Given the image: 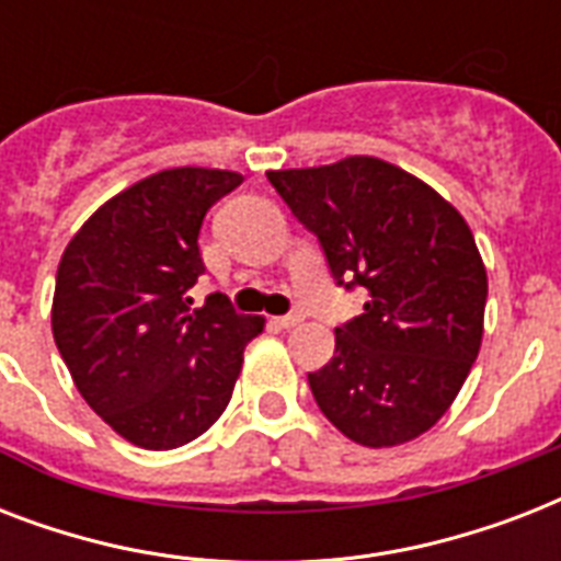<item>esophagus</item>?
<instances>
[{
	"instance_id": "1",
	"label": "esophagus",
	"mask_w": 561,
	"mask_h": 561,
	"mask_svg": "<svg viewBox=\"0 0 561 561\" xmlns=\"http://www.w3.org/2000/svg\"><path fill=\"white\" fill-rule=\"evenodd\" d=\"M302 323V317L299 314H285V317H273V325L276 329H294V325Z\"/></svg>"
}]
</instances>
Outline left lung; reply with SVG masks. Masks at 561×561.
<instances>
[{"instance_id": "left-lung-1", "label": "left lung", "mask_w": 561, "mask_h": 561, "mask_svg": "<svg viewBox=\"0 0 561 561\" xmlns=\"http://www.w3.org/2000/svg\"><path fill=\"white\" fill-rule=\"evenodd\" d=\"M323 247L337 285L367 290L334 329V358L308 383L343 436L367 448L416 439L445 416L483 341L486 267L443 194L378 157L267 171Z\"/></svg>"}]
</instances>
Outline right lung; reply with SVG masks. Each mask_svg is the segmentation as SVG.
<instances>
[{
    "instance_id": "right-lung-1",
    "label": "right lung",
    "mask_w": 561,
    "mask_h": 561,
    "mask_svg": "<svg viewBox=\"0 0 561 561\" xmlns=\"http://www.w3.org/2000/svg\"><path fill=\"white\" fill-rule=\"evenodd\" d=\"M220 169H165L92 211L57 264L51 334L83 401L127 443L169 451L227 410L264 317L224 294L192 308L203 215L241 186Z\"/></svg>"
}]
</instances>
